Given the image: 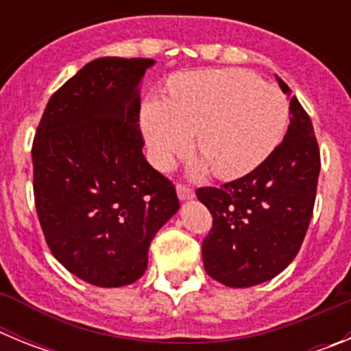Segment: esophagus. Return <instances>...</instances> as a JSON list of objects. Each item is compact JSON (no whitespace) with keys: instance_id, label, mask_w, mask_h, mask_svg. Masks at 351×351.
Masks as SVG:
<instances>
[{"instance_id":"34e87169","label":"esophagus","mask_w":351,"mask_h":351,"mask_svg":"<svg viewBox=\"0 0 351 351\" xmlns=\"http://www.w3.org/2000/svg\"><path fill=\"white\" fill-rule=\"evenodd\" d=\"M176 190H178V195L181 200H188V198H193L195 191L191 190L190 186L184 184V182H179L178 186H176Z\"/></svg>"}]
</instances>
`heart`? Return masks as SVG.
Returning a JSON list of instances; mask_svg holds the SVG:
<instances>
[{
  "mask_svg": "<svg viewBox=\"0 0 351 351\" xmlns=\"http://www.w3.org/2000/svg\"><path fill=\"white\" fill-rule=\"evenodd\" d=\"M287 98L243 70H198L170 80L169 98H151L142 130L154 165L167 169L193 144L219 179L253 172L283 141Z\"/></svg>",
  "mask_w": 351,
  "mask_h": 351,
  "instance_id": "obj_1",
  "label": "heart"
}]
</instances>
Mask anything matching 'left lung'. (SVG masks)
Listing matches in <instances>:
<instances>
[{"label":"left lung","instance_id":"1","mask_svg":"<svg viewBox=\"0 0 351 351\" xmlns=\"http://www.w3.org/2000/svg\"><path fill=\"white\" fill-rule=\"evenodd\" d=\"M281 89H291L278 79ZM290 126L271 156L221 188L204 186L197 197L213 214L202 243L204 267L234 288L272 280L297 256L308 232L320 173V147L313 123L295 96Z\"/></svg>","mask_w":351,"mask_h":351}]
</instances>
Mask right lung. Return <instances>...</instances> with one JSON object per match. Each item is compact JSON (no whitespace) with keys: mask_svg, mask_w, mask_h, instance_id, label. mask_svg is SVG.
Returning <instances> with one entry per match:
<instances>
[{"mask_svg":"<svg viewBox=\"0 0 351 351\" xmlns=\"http://www.w3.org/2000/svg\"><path fill=\"white\" fill-rule=\"evenodd\" d=\"M153 60L100 58L54 95L33 138V191L58 262L95 287L137 281L149 244L179 209L172 181L142 154L141 82Z\"/></svg>","mask_w":351,"mask_h":351,"instance_id":"add662e5","label":"right lung"}]
</instances>
